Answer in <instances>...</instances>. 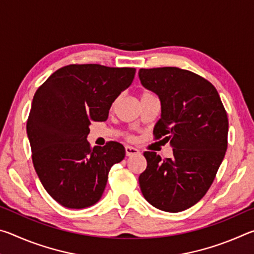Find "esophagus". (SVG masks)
<instances>
[{"label":"esophagus","instance_id":"1","mask_svg":"<svg viewBox=\"0 0 254 254\" xmlns=\"http://www.w3.org/2000/svg\"><path fill=\"white\" fill-rule=\"evenodd\" d=\"M126 153H127V157H131V156H134V154H139L140 151L137 149H135V148L128 147V145H127V147H126Z\"/></svg>","mask_w":254,"mask_h":254}]
</instances>
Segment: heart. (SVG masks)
Wrapping results in <instances>:
<instances>
[{"instance_id": "obj_1", "label": "heart", "mask_w": 254, "mask_h": 254, "mask_svg": "<svg viewBox=\"0 0 254 254\" xmlns=\"http://www.w3.org/2000/svg\"><path fill=\"white\" fill-rule=\"evenodd\" d=\"M151 96H154L152 93H150V92H148V91H145V92H143L142 94H141V98H145V97H151Z\"/></svg>"}]
</instances>
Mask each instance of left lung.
Wrapping results in <instances>:
<instances>
[{
  "label": "left lung",
  "instance_id": "obj_1",
  "mask_svg": "<svg viewBox=\"0 0 254 254\" xmlns=\"http://www.w3.org/2000/svg\"><path fill=\"white\" fill-rule=\"evenodd\" d=\"M145 88L161 102L154 139L170 141L174 156L161 159L145 151L147 168L139 184L144 198L158 209L177 213L203 198L227 149L229 119L216 88L207 79L177 67L139 70Z\"/></svg>",
  "mask_w": 254,
  "mask_h": 254
}]
</instances>
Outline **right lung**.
Masks as SVG:
<instances>
[{"instance_id": "add662e5", "label": "right lung", "mask_w": 254, "mask_h": 254, "mask_svg": "<svg viewBox=\"0 0 254 254\" xmlns=\"http://www.w3.org/2000/svg\"><path fill=\"white\" fill-rule=\"evenodd\" d=\"M135 68L72 64L37 89L27 122L32 162L42 186L64 207L92 206L126 149L115 141L91 148L92 121H105L112 103L131 85Z\"/></svg>"}]
</instances>
